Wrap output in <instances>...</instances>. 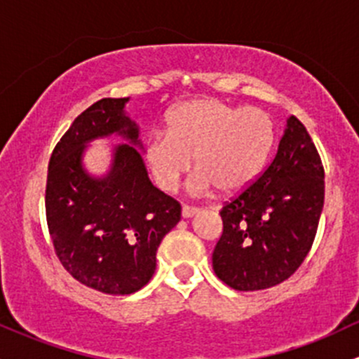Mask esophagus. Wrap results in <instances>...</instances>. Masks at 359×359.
<instances>
[{"instance_id": "34e87169", "label": "esophagus", "mask_w": 359, "mask_h": 359, "mask_svg": "<svg viewBox=\"0 0 359 359\" xmlns=\"http://www.w3.org/2000/svg\"><path fill=\"white\" fill-rule=\"evenodd\" d=\"M196 213H199V208H196V206H189V205H184L182 206V217L184 218L194 217Z\"/></svg>"}]
</instances>
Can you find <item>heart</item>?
Returning a JSON list of instances; mask_svg holds the SVG:
<instances>
[{
  "mask_svg": "<svg viewBox=\"0 0 359 359\" xmlns=\"http://www.w3.org/2000/svg\"><path fill=\"white\" fill-rule=\"evenodd\" d=\"M275 141L270 113L256 107H232L215 97L192 100L173 108L167 132H153L144 158L158 187L173 192L192 167L191 191L205 194L220 187H248L266 163Z\"/></svg>",
  "mask_w": 359,
  "mask_h": 359,
  "instance_id": "heart-1",
  "label": "heart"
}]
</instances>
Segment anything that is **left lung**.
<instances>
[{
  "label": "left lung",
  "mask_w": 359,
  "mask_h": 359,
  "mask_svg": "<svg viewBox=\"0 0 359 359\" xmlns=\"http://www.w3.org/2000/svg\"><path fill=\"white\" fill-rule=\"evenodd\" d=\"M325 199L322 158L306 127L290 116L270 165L222 206L224 232L213 270L236 290L287 280L315 241Z\"/></svg>",
  "instance_id": "8db88e82"
}]
</instances>
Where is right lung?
<instances>
[{
	"label": "right lung",
	"mask_w": 359,
	"mask_h": 359,
	"mask_svg": "<svg viewBox=\"0 0 359 359\" xmlns=\"http://www.w3.org/2000/svg\"><path fill=\"white\" fill-rule=\"evenodd\" d=\"M129 97H103L84 110L56 142L46 179V222L55 255L75 280L104 294H132L156 270L161 239L179 224L180 203L151 184L141 154L115 149L111 172L90 179L82 148L118 132L139 144L123 113Z\"/></svg>",
	"instance_id": "obj_1"
}]
</instances>
